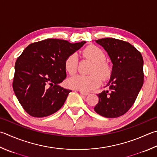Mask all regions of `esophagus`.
I'll return each mask as SVG.
<instances>
[{"label": "esophagus", "instance_id": "esophagus-1", "mask_svg": "<svg viewBox=\"0 0 157 157\" xmlns=\"http://www.w3.org/2000/svg\"><path fill=\"white\" fill-rule=\"evenodd\" d=\"M79 92H80V94H82V95H83V96H87V95H89V93H88V92H86V91H79Z\"/></svg>", "mask_w": 157, "mask_h": 157}]
</instances>
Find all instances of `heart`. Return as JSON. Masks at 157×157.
<instances>
[{
	"instance_id": "heart-1",
	"label": "heart",
	"mask_w": 157,
	"mask_h": 157,
	"mask_svg": "<svg viewBox=\"0 0 157 157\" xmlns=\"http://www.w3.org/2000/svg\"><path fill=\"white\" fill-rule=\"evenodd\" d=\"M82 58L93 62L90 70V75H76L68 80L71 87L76 90L88 91L100 86L102 78L106 81L111 76L113 69L109 62L106 61V54L102 50L95 45H90L82 50ZM79 59L76 53L67 56L64 62L66 72L70 75H74L78 70Z\"/></svg>"
}]
</instances>
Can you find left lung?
<instances>
[{
  "instance_id": "1",
  "label": "left lung",
  "mask_w": 157,
  "mask_h": 157,
  "mask_svg": "<svg viewBox=\"0 0 157 157\" xmlns=\"http://www.w3.org/2000/svg\"><path fill=\"white\" fill-rule=\"evenodd\" d=\"M96 42L108 52L113 72L108 90L98 94L99 100L94 111L103 117L115 118L125 114L134 104L144 83V60L131 44L115 38H102Z\"/></svg>"
}]
</instances>
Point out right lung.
<instances>
[{
    "mask_svg": "<svg viewBox=\"0 0 157 157\" xmlns=\"http://www.w3.org/2000/svg\"><path fill=\"white\" fill-rule=\"evenodd\" d=\"M85 43L47 39L24 50L15 64L13 89L26 113L43 117L61 109L71 91L58 85L66 78L65 60Z\"/></svg>",
    "mask_w": 157,
    "mask_h": 157,
    "instance_id": "right-lung-1",
    "label": "right lung"
}]
</instances>
